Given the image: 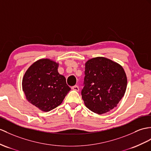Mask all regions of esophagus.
Returning <instances> with one entry per match:
<instances>
[{"label": "esophagus", "instance_id": "esophagus-1", "mask_svg": "<svg viewBox=\"0 0 151 151\" xmlns=\"http://www.w3.org/2000/svg\"><path fill=\"white\" fill-rule=\"evenodd\" d=\"M72 89L73 90H75V91H79V86H78L75 85V86H72Z\"/></svg>", "mask_w": 151, "mask_h": 151}]
</instances>
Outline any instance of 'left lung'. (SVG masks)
Wrapping results in <instances>:
<instances>
[{
    "label": "left lung",
    "mask_w": 151,
    "mask_h": 151,
    "mask_svg": "<svg viewBox=\"0 0 151 151\" xmlns=\"http://www.w3.org/2000/svg\"><path fill=\"white\" fill-rule=\"evenodd\" d=\"M84 73L81 95L86 107L98 115L116 107L126 93L127 84L122 66L110 59L96 57L86 62Z\"/></svg>",
    "instance_id": "1"
}]
</instances>
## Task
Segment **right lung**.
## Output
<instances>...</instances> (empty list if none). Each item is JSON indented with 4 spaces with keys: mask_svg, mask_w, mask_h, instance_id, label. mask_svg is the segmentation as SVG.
Listing matches in <instances>:
<instances>
[{
    "mask_svg": "<svg viewBox=\"0 0 151 151\" xmlns=\"http://www.w3.org/2000/svg\"><path fill=\"white\" fill-rule=\"evenodd\" d=\"M59 63L42 58L33 63L24 73L22 90L29 102L44 112L50 111L63 102L71 90L65 76L58 71Z\"/></svg>",
    "mask_w": 151,
    "mask_h": 151,
    "instance_id": "1",
    "label": "right lung"
}]
</instances>
